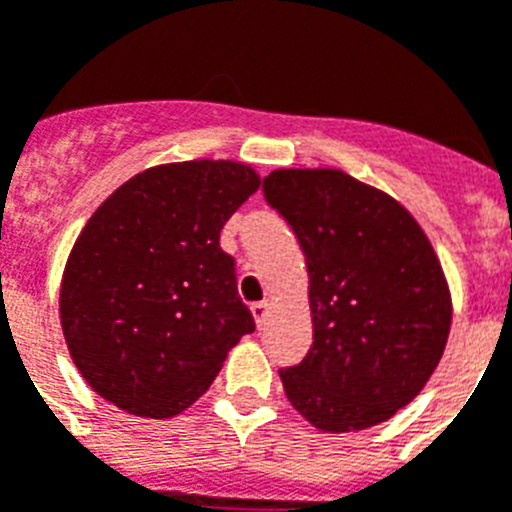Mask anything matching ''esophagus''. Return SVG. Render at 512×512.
<instances>
[{"label":"esophagus","mask_w":512,"mask_h":512,"mask_svg":"<svg viewBox=\"0 0 512 512\" xmlns=\"http://www.w3.org/2000/svg\"><path fill=\"white\" fill-rule=\"evenodd\" d=\"M251 314H253V319H256V324H259V327H264L266 316H269V303H266V301L253 303Z\"/></svg>","instance_id":"34e87169"}]
</instances>
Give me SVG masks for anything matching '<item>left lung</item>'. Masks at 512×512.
<instances>
[{
	"label": "left lung",
	"mask_w": 512,
	"mask_h": 512,
	"mask_svg": "<svg viewBox=\"0 0 512 512\" xmlns=\"http://www.w3.org/2000/svg\"><path fill=\"white\" fill-rule=\"evenodd\" d=\"M264 198L301 243L314 342L280 369L287 400L322 432H358L416 398L437 369L453 306L424 230L340 170H277Z\"/></svg>",
	"instance_id": "obj_1"
}]
</instances>
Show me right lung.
<instances>
[{
	"label": "right lung",
	"instance_id": "add662e5",
	"mask_svg": "<svg viewBox=\"0 0 512 512\" xmlns=\"http://www.w3.org/2000/svg\"><path fill=\"white\" fill-rule=\"evenodd\" d=\"M256 188L246 164H162L120 185L88 219L67 259L59 319L101 398L135 416H177L256 329L235 261L219 248L225 222Z\"/></svg>",
	"mask_w": 512,
	"mask_h": 512
}]
</instances>
